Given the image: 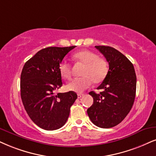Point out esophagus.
<instances>
[{
	"instance_id": "obj_1",
	"label": "esophagus",
	"mask_w": 156,
	"mask_h": 156,
	"mask_svg": "<svg viewBox=\"0 0 156 156\" xmlns=\"http://www.w3.org/2000/svg\"><path fill=\"white\" fill-rule=\"evenodd\" d=\"M84 95L83 94H78L77 95V97H78V98H81L82 97V96H83Z\"/></svg>"
}]
</instances>
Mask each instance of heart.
<instances>
[{
  "label": "heart",
  "instance_id": "b5f03b06",
  "mask_svg": "<svg viewBox=\"0 0 156 156\" xmlns=\"http://www.w3.org/2000/svg\"><path fill=\"white\" fill-rule=\"evenodd\" d=\"M75 60L84 64L81 73L82 77L75 78L69 82L66 89L69 91L82 93L90 86L92 82L100 83L104 80L108 71V66L105 59L99 58L93 52L83 50L74 55ZM59 72L63 79L69 80L72 74L71 65L66 61L63 60L59 64Z\"/></svg>",
  "mask_w": 156,
  "mask_h": 156
}]
</instances>
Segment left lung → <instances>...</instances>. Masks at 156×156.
Here are the masks:
<instances>
[{"label": "left lung", "mask_w": 156, "mask_h": 156, "mask_svg": "<svg viewBox=\"0 0 156 156\" xmlns=\"http://www.w3.org/2000/svg\"><path fill=\"white\" fill-rule=\"evenodd\" d=\"M109 64L108 72L98 90L91 91L93 104L87 109L91 122L101 128H111L124 120L133 105L137 77L133 64L121 52L110 46H95Z\"/></svg>", "instance_id": "obj_1"}]
</instances>
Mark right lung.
I'll return each instance as SVG.
<instances>
[{
    "label": "right lung",
    "mask_w": 156,
    "mask_h": 156,
    "mask_svg": "<svg viewBox=\"0 0 156 156\" xmlns=\"http://www.w3.org/2000/svg\"><path fill=\"white\" fill-rule=\"evenodd\" d=\"M75 47L45 48L27 61L22 69L20 89L23 105L32 122L43 129L52 131L62 127L77 98L73 91L54 95V90L63 84L59 64Z\"/></svg>",
    "instance_id": "obj_1"
}]
</instances>
